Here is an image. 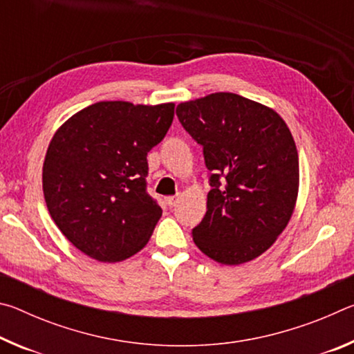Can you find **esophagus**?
Here are the masks:
<instances>
[{"label":"esophagus","mask_w":354,"mask_h":354,"mask_svg":"<svg viewBox=\"0 0 354 354\" xmlns=\"http://www.w3.org/2000/svg\"><path fill=\"white\" fill-rule=\"evenodd\" d=\"M176 203H178L176 196H167V198H165V205L169 206V207H173V206L176 205Z\"/></svg>","instance_id":"1"}]
</instances>
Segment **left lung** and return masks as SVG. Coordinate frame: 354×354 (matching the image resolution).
<instances>
[{"label": "left lung", "mask_w": 354, "mask_h": 354, "mask_svg": "<svg viewBox=\"0 0 354 354\" xmlns=\"http://www.w3.org/2000/svg\"><path fill=\"white\" fill-rule=\"evenodd\" d=\"M176 115L214 173L206 215L192 231L195 245L223 266L256 259L297 206L299 165L289 127L272 107L230 92L184 101Z\"/></svg>", "instance_id": "left-lung-1"}]
</instances>
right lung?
<instances>
[{"label":"right lung","instance_id":"right-lung-1","mask_svg":"<svg viewBox=\"0 0 354 354\" xmlns=\"http://www.w3.org/2000/svg\"><path fill=\"white\" fill-rule=\"evenodd\" d=\"M175 103L100 101L64 122L48 145L41 185L51 218L98 262L134 256L162 209L147 194V154L164 139Z\"/></svg>","mask_w":354,"mask_h":354}]
</instances>
